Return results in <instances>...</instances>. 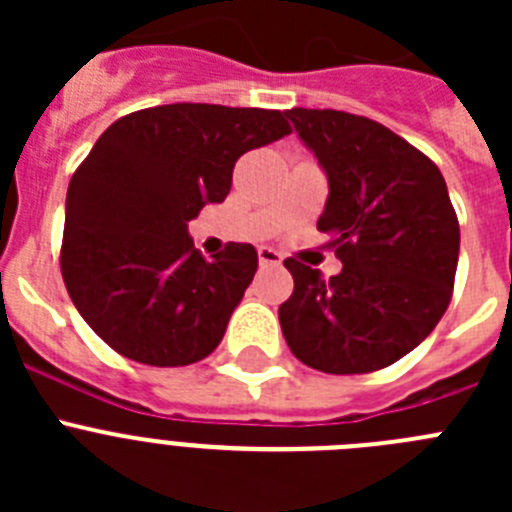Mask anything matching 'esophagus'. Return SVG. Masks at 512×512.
<instances>
[{"mask_svg":"<svg viewBox=\"0 0 512 512\" xmlns=\"http://www.w3.org/2000/svg\"><path fill=\"white\" fill-rule=\"evenodd\" d=\"M259 264L261 266H277V264H282V256H279V253L274 251V248L261 246L259 248Z\"/></svg>","mask_w":512,"mask_h":512,"instance_id":"obj_1","label":"esophagus"}]
</instances>
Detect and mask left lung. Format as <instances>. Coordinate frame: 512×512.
Masks as SVG:
<instances>
[{
	"label": "left lung",
	"mask_w": 512,
	"mask_h": 512,
	"mask_svg": "<svg viewBox=\"0 0 512 512\" xmlns=\"http://www.w3.org/2000/svg\"><path fill=\"white\" fill-rule=\"evenodd\" d=\"M318 158L328 200L318 220L343 269L328 282L287 259L295 292L279 307L287 346L325 374L395 364L431 336L451 302L459 220L431 158L369 117L287 110Z\"/></svg>",
	"instance_id": "8db88e82"
}]
</instances>
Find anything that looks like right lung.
I'll return each mask as SVG.
<instances>
[{"instance_id": "right-lung-1", "label": "right lung", "mask_w": 512, "mask_h": 512, "mask_svg": "<svg viewBox=\"0 0 512 512\" xmlns=\"http://www.w3.org/2000/svg\"><path fill=\"white\" fill-rule=\"evenodd\" d=\"M289 133L279 110L182 102L125 115L99 135L66 194L61 274L107 346L151 366L215 351L259 253L228 243L207 261L187 223L228 197L243 153Z\"/></svg>"}]
</instances>
